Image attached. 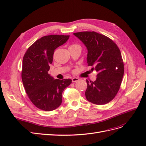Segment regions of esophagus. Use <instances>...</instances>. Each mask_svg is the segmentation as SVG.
Returning <instances> with one entry per match:
<instances>
[{
    "label": "esophagus",
    "mask_w": 146,
    "mask_h": 146,
    "mask_svg": "<svg viewBox=\"0 0 146 146\" xmlns=\"http://www.w3.org/2000/svg\"><path fill=\"white\" fill-rule=\"evenodd\" d=\"M78 80H79V78H77V77H74V78H72V82H77Z\"/></svg>",
    "instance_id": "esophagus-1"
}]
</instances>
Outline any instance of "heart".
Returning a JSON list of instances; mask_svg holds the SVG:
<instances>
[{"instance_id":"b5f03b06","label":"heart","mask_w":146,"mask_h":146,"mask_svg":"<svg viewBox=\"0 0 146 146\" xmlns=\"http://www.w3.org/2000/svg\"><path fill=\"white\" fill-rule=\"evenodd\" d=\"M74 46H79L77 45V44H73V45H72L70 47H74Z\"/></svg>"}]
</instances>
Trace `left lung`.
Here are the masks:
<instances>
[{
    "mask_svg": "<svg viewBox=\"0 0 146 146\" xmlns=\"http://www.w3.org/2000/svg\"><path fill=\"white\" fill-rule=\"evenodd\" d=\"M87 48V63L98 72L96 80L89 82L85 91L86 99L96 105L112 100L120 88L124 72L120 50L111 39L95 32L73 33Z\"/></svg>",
    "mask_w": 146,
    "mask_h": 146,
    "instance_id": "1",
    "label": "left lung"
}]
</instances>
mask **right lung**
Segmentation results:
<instances>
[{"label": "right lung", "instance_id": "right-lung-1", "mask_svg": "<svg viewBox=\"0 0 146 146\" xmlns=\"http://www.w3.org/2000/svg\"><path fill=\"white\" fill-rule=\"evenodd\" d=\"M69 35H52L35 41L25 52L22 80L29 99L36 107L52 111L62 103V92L71 79H55L48 73L57 47L68 40Z\"/></svg>", "mask_w": 146, "mask_h": 146}]
</instances>
